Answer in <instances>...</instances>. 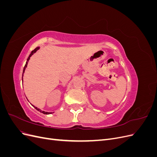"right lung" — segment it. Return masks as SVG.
<instances>
[{"instance_id":"obj_1","label":"right lung","mask_w":157,"mask_h":157,"mask_svg":"<svg viewBox=\"0 0 157 157\" xmlns=\"http://www.w3.org/2000/svg\"><path fill=\"white\" fill-rule=\"evenodd\" d=\"M40 49V47H36V48L34 50H33L32 52H31V53L30 54V55L29 56V57H28V58H27V61H26V64L25 65V67H24V68H23V75H22V81H23V73H25V69H26V67H27V63H28V61H29V59H30V58L31 57V56L32 55H33L34 54L35 52L38 50H39ZM34 107L37 111H40V113H43V114H45V115H49V114H51V113H48V112H45V111H41L40 109H39V108H37L36 107H35V106H33Z\"/></svg>"}]
</instances>
